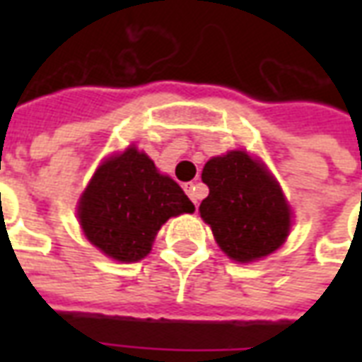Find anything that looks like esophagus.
Wrapping results in <instances>:
<instances>
[{"label":"esophagus","instance_id":"obj_1","mask_svg":"<svg viewBox=\"0 0 362 362\" xmlns=\"http://www.w3.org/2000/svg\"><path fill=\"white\" fill-rule=\"evenodd\" d=\"M184 192H186V194H188L189 199H192V202H194V204H197L196 184H192V182H189V184H186V186H184Z\"/></svg>","mask_w":362,"mask_h":362}]
</instances>
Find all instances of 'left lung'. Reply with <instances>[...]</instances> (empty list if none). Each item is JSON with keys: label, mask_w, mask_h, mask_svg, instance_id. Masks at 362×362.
<instances>
[{"label": "left lung", "mask_w": 362, "mask_h": 362, "mask_svg": "<svg viewBox=\"0 0 362 362\" xmlns=\"http://www.w3.org/2000/svg\"><path fill=\"white\" fill-rule=\"evenodd\" d=\"M202 180L209 196L199 205V215L228 258L250 264L283 246L293 213L262 160L246 151H228L205 163Z\"/></svg>", "instance_id": "left-lung-1"}]
</instances>
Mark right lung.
<instances>
[{"label":"right lung","mask_w":362,"mask_h":362,"mask_svg":"<svg viewBox=\"0 0 362 362\" xmlns=\"http://www.w3.org/2000/svg\"><path fill=\"white\" fill-rule=\"evenodd\" d=\"M196 209L176 182L132 145L106 158L83 192L77 217L83 235L116 262H139L166 221Z\"/></svg>","instance_id":"add662e5"}]
</instances>
